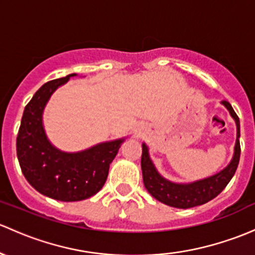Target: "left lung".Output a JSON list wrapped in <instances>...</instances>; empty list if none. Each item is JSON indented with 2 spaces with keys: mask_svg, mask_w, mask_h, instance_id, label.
<instances>
[{
  "mask_svg": "<svg viewBox=\"0 0 255 255\" xmlns=\"http://www.w3.org/2000/svg\"><path fill=\"white\" fill-rule=\"evenodd\" d=\"M222 105L230 111V115L235 120L237 126V139H236L235 152L231 162L226 168L220 171L216 175L200 179V181L192 182V183H173L157 172L154 163L149 156V150L145 144H141L143 152H141V172H143V181L146 191H148L155 199L163 203L166 205L173 206L178 209H188L193 206L203 205L210 202L225 189L234 177L237 170L238 162L241 156L240 145V119L236 115L229 101H222Z\"/></svg>",
  "mask_w": 255,
  "mask_h": 255,
  "instance_id": "1",
  "label": "left lung"
}]
</instances>
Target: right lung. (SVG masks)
Masks as SVG:
<instances>
[{"mask_svg": "<svg viewBox=\"0 0 255 255\" xmlns=\"http://www.w3.org/2000/svg\"><path fill=\"white\" fill-rule=\"evenodd\" d=\"M76 73L45 83L25 106L17 135V156L26 181L41 194L61 202L93 197L105 184L110 163L125 139L100 143L79 152H64L45 134L42 112L50 96Z\"/></svg>", "mask_w": 255, "mask_h": 255, "instance_id": "right-lung-1", "label": "right lung"}]
</instances>
